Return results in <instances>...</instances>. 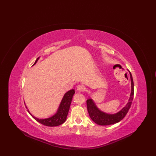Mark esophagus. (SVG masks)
<instances>
[{
	"label": "esophagus",
	"instance_id": "esophagus-1",
	"mask_svg": "<svg viewBox=\"0 0 156 156\" xmlns=\"http://www.w3.org/2000/svg\"><path fill=\"white\" fill-rule=\"evenodd\" d=\"M85 89L86 88L83 85H79L77 86V90L79 92H84Z\"/></svg>",
	"mask_w": 156,
	"mask_h": 156
}]
</instances>
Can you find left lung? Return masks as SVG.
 Returning a JSON list of instances; mask_svg holds the SVG:
<instances>
[{
	"label": "left lung",
	"instance_id": "obj_1",
	"mask_svg": "<svg viewBox=\"0 0 156 156\" xmlns=\"http://www.w3.org/2000/svg\"><path fill=\"white\" fill-rule=\"evenodd\" d=\"M129 75L131 78V83H132V92H131L128 103L118 112L116 114H108L104 112L97 108L92 99H89L87 101V110L89 116L96 124L102 126L113 125L119 122L125 117L131 107V105H132L134 95V83L132 74H131L130 72Z\"/></svg>",
	"mask_w": 156,
	"mask_h": 156
}]
</instances>
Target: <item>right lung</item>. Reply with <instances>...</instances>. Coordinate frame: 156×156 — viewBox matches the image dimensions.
Wrapping results in <instances>:
<instances>
[{
  "label": "right lung",
  "instance_id": "add662e5",
  "mask_svg": "<svg viewBox=\"0 0 156 156\" xmlns=\"http://www.w3.org/2000/svg\"><path fill=\"white\" fill-rule=\"evenodd\" d=\"M38 59L39 57H38L34 65H35L37 63ZM75 90L72 89L64 94L62 99L61 102V104L59 105V107L58 109H57V112L54 114V116H52L51 118H46V119H38L37 118L34 117V116H32L30 113L29 111H28L31 114V116L37 121H38V122H40V123L44 125H45L47 126H57L61 125L62 123H64L65 121L66 120L70 108L71 102L73 99V95L75 94Z\"/></svg>",
  "mask_w": 156,
  "mask_h": 156
}]
</instances>
